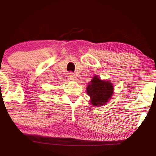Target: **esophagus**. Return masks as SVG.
<instances>
[{"label": "esophagus", "mask_w": 156, "mask_h": 156, "mask_svg": "<svg viewBox=\"0 0 156 156\" xmlns=\"http://www.w3.org/2000/svg\"><path fill=\"white\" fill-rule=\"evenodd\" d=\"M68 77H69V79H70V80H76V75H75L74 73H72V72H70L69 73H68Z\"/></svg>", "instance_id": "34e87169"}]
</instances>
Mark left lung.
<instances>
[{
    "mask_svg": "<svg viewBox=\"0 0 156 156\" xmlns=\"http://www.w3.org/2000/svg\"><path fill=\"white\" fill-rule=\"evenodd\" d=\"M87 94L91 98V103L95 106L104 105L112 98L114 87L112 83L102 80L94 76L87 87Z\"/></svg>",
    "mask_w": 156,
    "mask_h": 156,
    "instance_id": "8db88e82",
    "label": "left lung"
}]
</instances>
